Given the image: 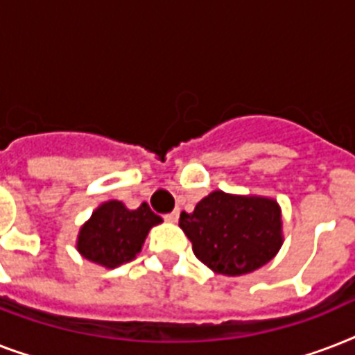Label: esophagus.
<instances>
[{
  "instance_id": "esophagus-1",
  "label": "esophagus",
  "mask_w": 355,
  "mask_h": 355,
  "mask_svg": "<svg viewBox=\"0 0 355 355\" xmlns=\"http://www.w3.org/2000/svg\"><path fill=\"white\" fill-rule=\"evenodd\" d=\"M178 216H180V211L175 210V211H171V214H167V216L164 217V219H166L167 223H177L178 221Z\"/></svg>"
}]
</instances>
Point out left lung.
Returning a JSON list of instances; mask_svg holds the SVG:
<instances>
[{
  "label": "left lung",
  "mask_w": 355,
  "mask_h": 355,
  "mask_svg": "<svg viewBox=\"0 0 355 355\" xmlns=\"http://www.w3.org/2000/svg\"><path fill=\"white\" fill-rule=\"evenodd\" d=\"M193 254L214 272L248 275L275 258L284 243L282 208L261 195L211 191L178 221Z\"/></svg>",
  "instance_id": "obj_1"
}]
</instances>
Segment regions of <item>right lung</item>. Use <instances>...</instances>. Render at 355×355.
Here are the masks:
<instances>
[{
    "mask_svg": "<svg viewBox=\"0 0 355 355\" xmlns=\"http://www.w3.org/2000/svg\"><path fill=\"white\" fill-rule=\"evenodd\" d=\"M160 223L162 217L153 214L145 202L128 210L121 200H107L80 227L75 245L80 256L92 263L116 269L141 252L149 230Z\"/></svg>",
    "mask_w": 355,
    "mask_h": 355,
    "instance_id": "right-lung-1",
    "label": "right lung"
}]
</instances>
